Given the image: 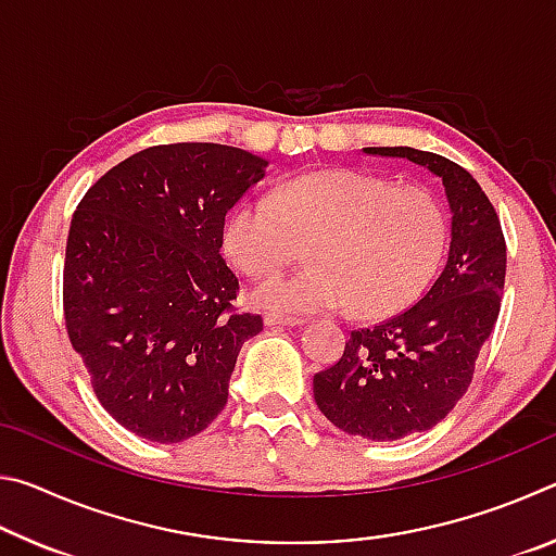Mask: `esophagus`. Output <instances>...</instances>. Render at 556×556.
Wrapping results in <instances>:
<instances>
[{
	"label": "esophagus",
	"instance_id": "34e87169",
	"mask_svg": "<svg viewBox=\"0 0 556 556\" xmlns=\"http://www.w3.org/2000/svg\"><path fill=\"white\" fill-rule=\"evenodd\" d=\"M306 324V318L301 316H277V314H267L265 316V326L277 328V326H301Z\"/></svg>",
	"mask_w": 556,
	"mask_h": 556
}]
</instances>
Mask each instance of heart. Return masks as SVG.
I'll return each instance as SVG.
<instances>
[{"label": "heart", "instance_id": "b5f03b06", "mask_svg": "<svg viewBox=\"0 0 556 556\" xmlns=\"http://www.w3.org/2000/svg\"><path fill=\"white\" fill-rule=\"evenodd\" d=\"M312 242L299 275L271 277L250 301L275 314L353 308L384 318L421 296L444 255L446 215L421 186H394L363 168H324L252 195L223 225V252L250 277L287 267Z\"/></svg>", "mask_w": 556, "mask_h": 556}]
</instances>
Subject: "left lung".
I'll return each instance as SVG.
<instances>
[{
  "label": "left lung",
  "instance_id": "8db88e82",
  "mask_svg": "<svg viewBox=\"0 0 556 556\" xmlns=\"http://www.w3.org/2000/svg\"><path fill=\"white\" fill-rule=\"evenodd\" d=\"M407 159L444 184L448 257L407 312L348 338L341 361L314 375V400L345 434L394 441L439 425L464 397L501 312L505 238L493 203L464 166L412 147H365Z\"/></svg>",
  "mask_w": 556,
  "mask_h": 556
}]
</instances>
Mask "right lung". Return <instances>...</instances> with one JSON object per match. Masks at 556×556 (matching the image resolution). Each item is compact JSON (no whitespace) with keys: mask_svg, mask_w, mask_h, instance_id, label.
Wrapping results in <instances>:
<instances>
[{"mask_svg":"<svg viewBox=\"0 0 556 556\" xmlns=\"http://www.w3.org/2000/svg\"><path fill=\"white\" fill-rule=\"evenodd\" d=\"M269 162L238 147H149L100 178L73 213L63 267L71 345L96 397L131 434L178 444L228 402L242 343L262 331L232 312L225 215Z\"/></svg>","mask_w":556,"mask_h":556,"instance_id":"1","label":"right lung"}]
</instances>
